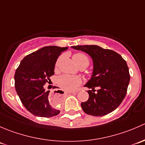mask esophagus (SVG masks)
I'll return each instance as SVG.
<instances>
[{
  "instance_id": "obj_1",
  "label": "esophagus",
  "mask_w": 145,
  "mask_h": 145,
  "mask_svg": "<svg viewBox=\"0 0 145 145\" xmlns=\"http://www.w3.org/2000/svg\"><path fill=\"white\" fill-rule=\"evenodd\" d=\"M77 92H69V94H71V93H76Z\"/></svg>"
}]
</instances>
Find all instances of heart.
Wrapping results in <instances>:
<instances>
[{
  "label": "heart",
  "instance_id": "heart-1",
  "mask_svg": "<svg viewBox=\"0 0 145 145\" xmlns=\"http://www.w3.org/2000/svg\"><path fill=\"white\" fill-rule=\"evenodd\" d=\"M61 58H62V57H59L58 58L56 62V66H57ZM73 59L78 66L81 65V64H86L88 66L89 64L88 57L85 54L81 53V52L75 54L73 56ZM57 82V84L59 85V87L63 90H67V91H74L81 84L82 80L78 76L63 74V75L58 77Z\"/></svg>",
  "mask_w": 145,
  "mask_h": 145
}]
</instances>
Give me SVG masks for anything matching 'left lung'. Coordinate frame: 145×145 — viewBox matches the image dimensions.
<instances>
[{"mask_svg": "<svg viewBox=\"0 0 145 145\" xmlns=\"http://www.w3.org/2000/svg\"><path fill=\"white\" fill-rule=\"evenodd\" d=\"M75 50L88 54L93 62L92 77L85 85L89 98L81 104L83 112L94 116H102L116 109L126 95L130 74L126 62L115 51L98 45H76ZM97 87V91L94 88ZM96 92H95V91Z\"/></svg>", "mask_w": 145, "mask_h": 145, "instance_id": "8db88e82", "label": "left lung"}]
</instances>
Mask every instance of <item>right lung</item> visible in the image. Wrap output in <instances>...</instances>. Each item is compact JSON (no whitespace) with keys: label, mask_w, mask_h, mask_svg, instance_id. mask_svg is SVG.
Instances as JSON below:
<instances>
[{"label":"right lung","mask_w":145,"mask_h":145,"mask_svg":"<svg viewBox=\"0 0 145 145\" xmlns=\"http://www.w3.org/2000/svg\"><path fill=\"white\" fill-rule=\"evenodd\" d=\"M67 47L47 46L27 55L14 74V86L24 107L34 116L52 117L60 111L52 107L48 100L50 90L43 86L54 75L57 59Z\"/></svg>","instance_id":"1"}]
</instances>
